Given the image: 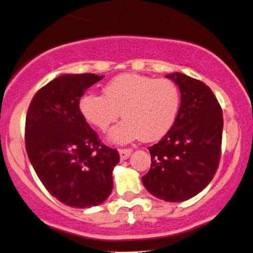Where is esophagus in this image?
I'll use <instances>...</instances> for the list:
<instances>
[{
	"label": "esophagus",
	"instance_id": "esophagus-1",
	"mask_svg": "<svg viewBox=\"0 0 253 253\" xmlns=\"http://www.w3.org/2000/svg\"><path fill=\"white\" fill-rule=\"evenodd\" d=\"M119 154L121 160H127L132 154V149H119Z\"/></svg>",
	"mask_w": 253,
	"mask_h": 253
}]
</instances>
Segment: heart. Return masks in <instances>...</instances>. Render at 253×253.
Returning a JSON list of instances; mask_svg holds the SVG:
<instances>
[{
	"instance_id": "1",
	"label": "heart",
	"mask_w": 253,
	"mask_h": 253,
	"mask_svg": "<svg viewBox=\"0 0 253 253\" xmlns=\"http://www.w3.org/2000/svg\"><path fill=\"white\" fill-rule=\"evenodd\" d=\"M181 94L170 79L124 73L108 82L104 95L86 93L79 100V111L89 125L105 132L118 118L108 140L118 145L136 139L156 141L165 136L177 119Z\"/></svg>"
}]
</instances>
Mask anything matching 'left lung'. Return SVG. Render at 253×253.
Returning a JSON list of instances; mask_svg holds the SVG:
<instances>
[{
  "instance_id": "left-lung-1",
  "label": "left lung",
  "mask_w": 253,
  "mask_h": 253,
  "mask_svg": "<svg viewBox=\"0 0 253 253\" xmlns=\"http://www.w3.org/2000/svg\"><path fill=\"white\" fill-rule=\"evenodd\" d=\"M181 92L177 119L161 140L148 147L152 165L142 183L153 196L183 202L201 193L218 168L223 112L209 86L183 73L166 76Z\"/></svg>"
}]
</instances>
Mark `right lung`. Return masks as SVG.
Instances as JSON below:
<instances>
[{
    "label": "right lung",
    "mask_w": 253,
    "mask_h": 253,
    "mask_svg": "<svg viewBox=\"0 0 253 253\" xmlns=\"http://www.w3.org/2000/svg\"><path fill=\"white\" fill-rule=\"evenodd\" d=\"M104 78L63 75L35 94L25 119V148L46 190L72 208L95 207L113 189L117 149L99 141L79 111L85 91Z\"/></svg>",
    "instance_id": "1"
}]
</instances>
